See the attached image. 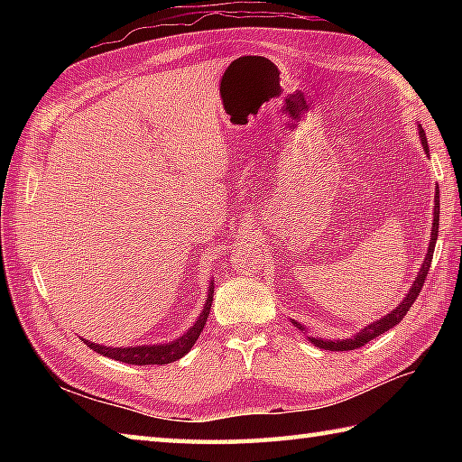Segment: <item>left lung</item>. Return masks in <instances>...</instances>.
<instances>
[{"instance_id": "obj_1", "label": "left lung", "mask_w": 462, "mask_h": 462, "mask_svg": "<svg viewBox=\"0 0 462 462\" xmlns=\"http://www.w3.org/2000/svg\"><path fill=\"white\" fill-rule=\"evenodd\" d=\"M419 136H420V144H423L425 152L429 154V144H427V136H425V131H423V129H419ZM439 208H440V206H439V192H437V196H435V218H433V230H430L429 252H427V256H425V262L420 263L419 276L415 278L413 286H411V290H409L407 296L403 298V301H401L393 311L387 313V316H383L381 319L373 321V323H369V326L363 328V329L357 333V336H353V337H349V339H341V341H339V339H337V341H328V339L310 337V341L313 343V346L319 347V349H329V351H349V349H357V347H361V346H365V343H369L371 339L379 337L381 333H385V331H389L391 328H395L397 323L407 316V311L411 310V306H413L415 300L419 298L420 288H423L425 278H427L429 268H430V262H433V252H435V244H437V236H439ZM291 323H293V326H296L300 331H306V328H303L301 323L293 321V319H291Z\"/></svg>"}]
</instances>
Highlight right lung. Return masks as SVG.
Here are the masks:
<instances>
[{
  "instance_id": "right-lung-1",
  "label": "right lung",
  "mask_w": 462,
  "mask_h": 462,
  "mask_svg": "<svg viewBox=\"0 0 462 462\" xmlns=\"http://www.w3.org/2000/svg\"><path fill=\"white\" fill-rule=\"evenodd\" d=\"M212 293H214V282H210L208 298H206L204 310L200 311L199 319L192 323V328L186 331L184 336H180L174 341L159 343V346H136V347H106V346H101V343H93L87 339H83V343H87V347L101 353L105 357L129 363V365H166V363H172L176 359L184 357L186 353L192 349L196 339L200 336L206 319H208V313L212 308Z\"/></svg>"
}]
</instances>
